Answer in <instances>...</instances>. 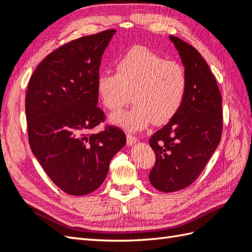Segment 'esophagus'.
Masks as SVG:
<instances>
[{"mask_svg":"<svg viewBox=\"0 0 252 252\" xmlns=\"http://www.w3.org/2000/svg\"><path fill=\"white\" fill-rule=\"evenodd\" d=\"M137 141H138V140H137L136 136L132 135V134H126V143H127V145H129V146L134 145V144H135Z\"/></svg>","mask_w":252,"mask_h":252,"instance_id":"1","label":"esophagus"}]
</instances>
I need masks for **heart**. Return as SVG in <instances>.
<instances>
[{
  "label": "heart",
  "mask_w": 252,
  "mask_h": 252,
  "mask_svg": "<svg viewBox=\"0 0 252 252\" xmlns=\"http://www.w3.org/2000/svg\"><path fill=\"white\" fill-rule=\"evenodd\" d=\"M117 72L104 70L96 89L104 105L118 110L130 98L134 105L111 115L110 121L123 129L138 131L154 121L162 125L178 114L187 89L184 67L143 46L133 47L117 62Z\"/></svg>",
  "instance_id": "b5f03b06"
}]
</instances>
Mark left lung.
<instances>
[{
    "label": "left lung",
    "instance_id": "1",
    "mask_svg": "<svg viewBox=\"0 0 252 252\" xmlns=\"http://www.w3.org/2000/svg\"><path fill=\"white\" fill-rule=\"evenodd\" d=\"M170 40L184 65L187 89L178 114L149 138L156 154L149 181L164 192L183 189L200 175L223 129L222 96L208 63L194 46L173 35Z\"/></svg>",
    "mask_w": 252,
    "mask_h": 252
}]
</instances>
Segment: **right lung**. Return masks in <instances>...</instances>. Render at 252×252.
<instances>
[{
    "mask_svg": "<svg viewBox=\"0 0 252 252\" xmlns=\"http://www.w3.org/2000/svg\"><path fill=\"white\" fill-rule=\"evenodd\" d=\"M116 30L68 42L35 68L26 94L30 148L58 189L72 196L97 189L111 158L126 145L115 126L91 133L106 116L99 107L96 79L101 56Z\"/></svg>",
    "mask_w": 252,
    "mask_h": 252,
    "instance_id": "obj_1",
    "label": "right lung"
}]
</instances>
